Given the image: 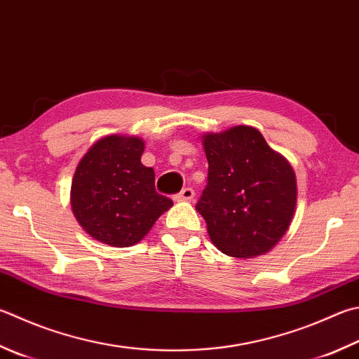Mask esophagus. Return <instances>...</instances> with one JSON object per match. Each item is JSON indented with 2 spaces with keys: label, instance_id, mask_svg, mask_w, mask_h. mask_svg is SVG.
I'll return each mask as SVG.
<instances>
[{
  "label": "esophagus",
  "instance_id": "esophagus-1",
  "mask_svg": "<svg viewBox=\"0 0 359 359\" xmlns=\"http://www.w3.org/2000/svg\"><path fill=\"white\" fill-rule=\"evenodd\" d=\"M194 197H195L194 189L189 187V186L184 187L181 192L177 194V200H182V201H191Z\"/></svg>",
  "mask_w": 359,
  "mask_h": 359
}]
</instances>
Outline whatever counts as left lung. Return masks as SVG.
Wrapping results in <instances>:
<instances>
[{"mask_svg":"<svg viewBox=\"0 0 359 359\" xmlns=\"http://www.w3.org/2000/svg\"><path fill=\"white\" fill-rule=\"evenodd\" d=\"M208 184L195 209L212 243L233 258L267 253L287 231L297 203L295 173L252 126L203 139Z\"/></svg>","mask_w":359,"mask_h":359,"instance_id":"left-lung-1","label":"left lung"}]
</instances>
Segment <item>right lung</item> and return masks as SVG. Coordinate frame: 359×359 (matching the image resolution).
Returning a JSON list of instances; mask_svg holds the SVG:
<instances>
[{
	"label": "right lung",
	"mask_w": 359,
	"mask_h": 359,
	"mask_svg": "<svg viewBox=\"0 0 359 359\" xmlns=\"http://www.w3.org/2000/svg\"><path fill=\"white\" fill-rule=\"evenodd\" d=\"M144 148L139 137L107 136L78 164L72 209L93 239L114 247L134 245L173 205L154 189L153 168L140 162Z\"/></svg>",
	"instance_id": "1"
}]
</instances>
